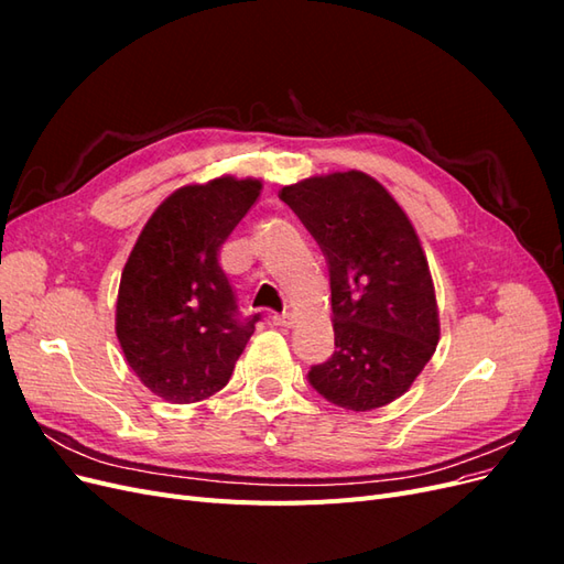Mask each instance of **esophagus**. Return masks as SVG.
Returning a JSON list of instances; mask_svg holds the SVG:
<instances>
[{
	"label": "esophagus",
	"mask_w": 564,
	"mask_h": 564,
	"mask_svg": "<svg viewBox=\"0 0 564 564\" xmlns=\"http://www.w3.org/2000/svg\"><path fill=\"white\" fill-rule=\"evenodd\" d=\"M272 324H278V327H294V315L292 313L272 315Z\"/></svg>",
	"instance_id": "obj_1"
}]
</instances>
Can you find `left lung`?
I'll use <instances>...</instances> for the list:
<instances>
[{
	"instance_id": "8db88e82",
	"label": "left lung",
	"mask_w": 564,
	"mask_h": 564,
	"mask_svg": "<svg viewBox=\"0 0 564 564\" xmlns=\"http://www.w3.org/2000/svg\"><path fill=\"white\" fill-rule=\"evenodd\" d=\"M329 265L334 355L308 371L324 400L371 412L398 400L435 352V286L419 235L386 187L362 172L284 185Z\"/></svg>"
}]
</instances>
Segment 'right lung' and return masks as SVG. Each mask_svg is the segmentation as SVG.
<instances>
[{
    "mask_svg": "<svg viewBox=\"0 0 564 564\" xmlns=\"http://www.w3.org/2000/svg\"><path fill=\"white\" fill-rule=\"evenodd\" d=\"M261 181L183 185L148 218L122 270L115 332L158 398L187 404L230 381L261 315L242 317L218 265L220 245L261 195Z\"/></svg>",
    "mask_w": 564,
    "mask_h": 564,
    "instance_id": "obj_1",
    "label": "right lung"
}]
</instances>
